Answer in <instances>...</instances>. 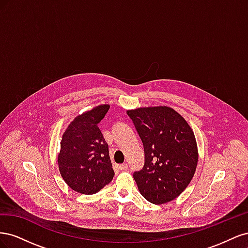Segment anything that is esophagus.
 <instances>
[{"label": "esophagus", "mask_w": 248, "mask_h": 248, "mask_svg": "<svg viewBox=\"0 0 248 248\" xmlns=\"http://www.w3.org/2000/svg\"><path fill=\"white\" fill-rule=\"evenodd\" d=\"M119 169L121 170H125L128 169V166H127V163H122V164H120V166H119Z\"/></svg>", "instance_id": "1"}]
</instances>
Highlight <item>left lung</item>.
I'll return each mask as SVG.
<instances>
[{"instance_id": "obj_1", "label": "left lung", "mask_w": 248, "mask_h": 248, "mask_svg": "<svg viewBox=\"0 0 248 248\" xmlns=\"http://www.w3.org/2000/svg\"><path fill=\"white\" fill-rule=\"evenodd\" d=\"M145 149V166L133 178L152 204L178 198L196 172L199 151L193 130L177 110L166 106L128 109Z\"/></svg>"}]
</instances>
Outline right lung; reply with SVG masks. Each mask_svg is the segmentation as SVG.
Here are the masks:
<instances>
[{
    "label": "right lung",
    "instance_id": "1",
    "mask_svg": "<svg viewBox=\"0 0 248 248\" xmlns=\"http://www.w3.org/2000/svg\"><path fill=\"white\" fill-rule=\"evenodd\" d=\"M109 104H100L77 116L67 126L58 154V166L65 183L82 194L98 192L115 172L98 123Z\"/></svg>",
    "mask_w": 248,
    "mask_h": 248
}]
</instances>
